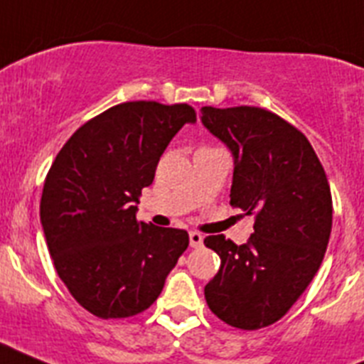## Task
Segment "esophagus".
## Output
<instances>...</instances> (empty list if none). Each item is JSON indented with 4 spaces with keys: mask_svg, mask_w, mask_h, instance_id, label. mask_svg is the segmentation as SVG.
I'll use <instances>...</instances> for the list:
<instances>
[{
    "mask_svg": "<svg viewBox=\"0 0 364 364\" xmlns=\"http://www.w3.org/2000/svg\"><path fill=\"white\" fill-rule=\"evenodd\" d=\"M202 242H204V237H202L200 233H197V231H191V233H189V246L200 247Z\"/></svg>",
    "mask_w": 364,
    "mask_h": 364,
    "instance_id": "esophagus-1",
    "label": "esophagus"
}]
</instances>
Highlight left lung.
Wrapping results in <instances>:
<instances>
[{"label":"left lung","instance_id":"1","mask_svg":"<svg viewBox=\"0 0 364 364\" xmlns=\"http://www.w3.org/2000/svg\"><path fill=\"white\" fill-rule=\"evenodd\" d=\"M200 120L233 154L230 204L255 218L237 246L224 235L204 244L220 269L204 288L218 319L240 330L279 321L306 290L332 231L326 173L308 138L260 107H202Z\"/></svg>","mask_w":364,"mask_h":364}]
</instances>
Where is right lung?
Instances as JSON below:
<instances>
[{"label": "right lung", "mask_w": 364, "mask_h": 364, "mask_svg": "<svg viewBox=\"0 0 364 364\" xmlns=\"http://www.w3.org/2000/svg\"><path fill=\"white\" fill-rule=\"evenodd\" d=\"M195 122L188 104L125 102L83 124L50 166L45 240L67 290L100 319L147 310L188 247V231L138 222L136 204L173 136Z\"/></svg>", "instance_id": "right-lung-1"}]
</instances>
